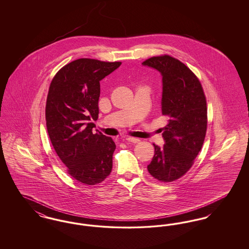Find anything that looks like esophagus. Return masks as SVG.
Masks as SVG:
<instances>
[{"label": "esophagus", "instance_id": "1", "mask_svg": "<svg viewBox=\"0 0 249 249\" xmlns=\"http://www.w3.org/2000/svg\"><path fill=\"white\" fill-rule=\"evenodd\" d=\"M123 141L126 142H133V143H136V142H140V139L138 138H133V137H126L123 139Z\"/></svg>", "mask_w": 249, "mask_h": 249}]
</instances>
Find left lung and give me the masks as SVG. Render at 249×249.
Listing matches in <instances>:
<instances>
[{
	"label": "left lung",
	"instance_id": "8db88e82",
	"mask_svg": "<svg viewBox=\"0 0 249 249\" xmlns=\"http://www.w3.org/2000/svg\"><path fill=\"white\" fill-rule=\"evenodd\" d=\"M142 64L162 76L161 113L169 119L162 129L164 144H154L147 170L159 181L172 182L190 170L201 150L207 128L205 96L197 76L180 60L165 55Z\"/></svg>",
	"mask_w": 249,
	"mask_h": 249
}]
</instances>
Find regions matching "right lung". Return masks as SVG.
<instances>
[{"label":"right lung","instance_id":"1","mask_svg":"<svg viewBox=\"0 0 249 249\" xmlns=\"http://www.w3.org/2000/svg\"><path fill=\"white\" fill-rule=\"evenodd\" d=\"M120 64L76 59L62 67L49 87L46 120L50 141L69 174L86 185L101 183L112 171L116 144L92 129L99 114L100 81Z\"/></svg>","mask_w":249,"mask_h":249}]
</instances>
